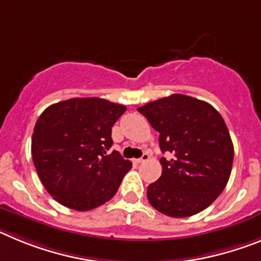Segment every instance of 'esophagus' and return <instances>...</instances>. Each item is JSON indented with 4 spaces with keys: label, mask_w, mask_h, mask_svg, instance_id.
<instances>
[{
    "label": "esophagus",
    "mask_w": 261,
    "mask_h": 261,
    "mask_svg": "<svg viewBox=\"0 0 261 261\" xmlns=\"http://www.w3.org/2000/svg\"><path fill=\"white\" fill-rule=\"evenodd\" d=\"M149 159H150V154H149V153H144V154H142L141 158L135 159V161L137 163H144V162H146V161H149Z\"/></svg>",
    "instance_id": "esophagus-1"
}]
</instances>
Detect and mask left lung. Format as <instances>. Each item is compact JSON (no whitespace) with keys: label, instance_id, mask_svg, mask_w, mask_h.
<instances>
[{"label":"left lung","instance_id":"8db88e82","mask_svg":"<svg viewBox=\"0 0 261 261\" xmlns=\"http://www.w3.org/2000/svg\"><path fill=\"white\" fill-rule=\"evenodd\" d=\"M159 133L162 175L147 187L153 208L174 218L200 213L225 190L234 146L220 112L192 96L172 94L137 108Z\"/></svg>","mask_w":261,"mask_h":261}]
</instances>
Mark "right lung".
<instances>
[{"label": "right lung", "instance_id": "obj_1", "mask_svg": "<svg viewBox=\"0 0 261 261\" xmlns=\"http://www.w3.org/2000/svg\"><path fill=\"white\" fill-rule=\"evenodd\" d=\"M125 106L100 98H73L39 116L31 141L36 172L53 199L86 212L111 200L132 162L112 146V126Z\"/></svg>", "mask_w": 261, "mask_h": 261}]
</instances>
